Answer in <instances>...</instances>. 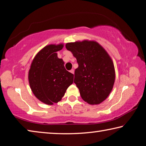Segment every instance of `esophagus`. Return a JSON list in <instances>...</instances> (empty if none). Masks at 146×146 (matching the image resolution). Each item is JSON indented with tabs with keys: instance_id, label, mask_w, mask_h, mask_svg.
Returning a JSON list of instances; mask_svg holds the SVG:
<instances>
[{
	"instance_id": "esophagus-1",
	"label": "esophagus",
	"mask_w": 146,
	"mask_h": 146,
	"mask_svg": "<svg viewBox=\"0 0 146 146\" xmlns=\"http://www.w3.org/2000/svg\"><path fill=\"white\" fill-rule=\"evenodd\" d=\"M70 72L72 74H74V69H72V70H70Z\"/></svg>"
}]
</instances>
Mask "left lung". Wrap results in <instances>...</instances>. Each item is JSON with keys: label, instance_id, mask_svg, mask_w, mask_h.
Here are the masks:
<instances>
[{"label": "left lung", "instance_id": "8db88e82", "mask_svg": "<svg viewBox=\"0 0 146 146\" xmlns=\"http://www.w3.org/2000/svg\"><path fill=\"white\" fill-rule=\"evenodd\" d=\"M65 46L78 63L74 83L81 97L90 105L104 102L111 93L115 80L111 57L101 45L93 40L68 42Z\"/></svg>", "mask_w": 146, "mask_h": 146}]
</instances>
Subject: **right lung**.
Masks as SVG:
<instances>
[{"label": "right lung", "instance_id": "right-lung-1", "mask_svg": "<svg viewBox=\"0 0 146 146\" xmlns=\"http://www.w3.org/2000/svg\"><path fill=\"white\" fill-rule=\"evenodd\" d=\"M63 44H50L38 52L31 64L28 80L33 94L47 105L57 103L73 83L74 74L64 68L56 52Z\"/></svg>", "mask_w": 146, "mask_h": 146}]
</instances>
